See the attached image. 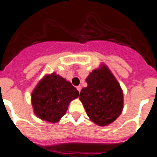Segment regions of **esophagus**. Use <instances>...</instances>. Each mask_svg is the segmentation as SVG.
I'll return each instance as SVG.
<instances>
[{
  "label": "esophagus",
  "instance_id": "1",
  "mask_svg": "<svg viewBox=\"0 0 157 157\" xmlns=\"http://www.w3.org/2000/svg\"><path fill=\"white\" fill-rule=\"evenodd\" d=\"M76 88H77L78 91V92L80 93V91H81V90H82V87H81V86H77V87H76Z\"/></svg>",
  "mask_w": 157,
  "mask_h": 157
}]
</instances>
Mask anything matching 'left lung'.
<instances>
[{
    "label": "left lung",
    "mask_w": 157,
    "mask_h": 157,
    "mask_svg": "<svg viewBox=\"0 0 157 157\" xmlns=\"http://www.w3.org/2000/svg\"><path fill=\"white\" fill-rule=\"evenodd\" d=\"M86 82L88 86L81 90L79 99L87 116L99 126L110 124L123 110V92L120 84L105 67L90 73Z\"/></svg>",
    "instance_id": "obj_1"
}]
</instances>
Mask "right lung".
Wrapping results in <instances>:
<instances>
[{"mask_svg": "<svg viewBox=\"0 0 157 157\" xmlns=\"http://www.w3.org/2000/svg\"><path fill=\"white\" fill-rule=\"evenodd\" d=\"M71 83L52 73L40 82L31 96L34 113L40 119L56 123L66 113L70 101L78 97Z\"/></svg>", "mask_w": 157, "mask_h": 157, "instance_id": "1", "label": "right lung"}]
</instances>
